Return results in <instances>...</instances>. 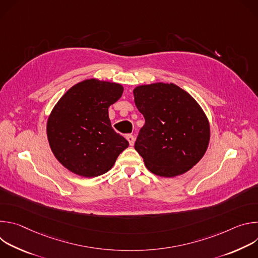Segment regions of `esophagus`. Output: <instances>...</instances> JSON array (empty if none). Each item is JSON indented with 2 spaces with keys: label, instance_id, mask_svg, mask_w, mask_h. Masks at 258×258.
<instances>
[{
  "label": "esophagus",
  "instance_id": "1",
  "mask_svg": "<svg viewBox=\"0 0 258 258\" xmlns=\"http://www.w3.org/2000/svg\"><path fill=\"white\" fill-rule=\"evenodd\" d=\"M126 140L128 141V143H130L131 146H134V144H135V138H134V136H132V135L127 136V137H126Z\"/></svg>",
  "mask_w": 258,
  "mask_h": 258
}]
</instances>
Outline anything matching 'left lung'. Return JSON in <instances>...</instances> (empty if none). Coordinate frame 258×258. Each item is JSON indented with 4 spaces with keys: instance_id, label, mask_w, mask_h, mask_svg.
Masks as SVG:
<instances>
[{
    "instance_id": "1",
    "label": "left lung",
    "mask_w": 258,
    "mask_h": 258,
    "mask_svg": "<svg viewBox=\"0 0 258 258\" xmlns=\"http://www.w3.org/2000/svg\"><path fill=\"white\" fill-rule=\"evenodd\" d=\"M135 104L145 118L135 149L152 173L174 177L204 156L210 140L208 118L198 102L170 83L134 89Z\"/></svg>"
}]
</instances>
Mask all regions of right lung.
I'll list each match as a JSON object with an SVG mask.
<instances>
[{
	"mask_svg": "<svg viewBox=\"0 0 258 258\" xmlns=\"http://www.w3.org/2000/svg\"><path fill=\"white\" fill-rule=\"evenodd\" d=\"M120 84L88 79L72 86L47 120V137L56 159L84 177L111 169L128 142L111 126L108 108L122 95Z\"/></svg>",
	"mask_w": 258,
	"mask_h": 258,
	"instance_id": "1",
	"label": "right lung"
}]
</instances>
